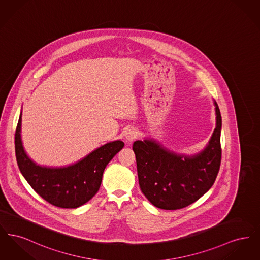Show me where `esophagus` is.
<instances>
[{"mask_svg": "<svg viewBox=\"0 0 260 260\" xmlns=\"http://www.w3.org/2000/svg\"><path fill=\"white\" fill-rule=\"evenodd\" d=\"M136 137H137V132H136V129H134V128L128 129V131L126 132V134H125V138H126V140L129 141V142L134 141Z\"/></svg>", "mask_w": 260, "mask_h": 260, "instance_id": "1", "label": "esophagus"}]
</instances>
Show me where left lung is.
Here are the masks:
<instances>
[{
  "label": "left lung",
  "mask_w": 260,
  "mask_h": 260,
  "mask_svg": "<svg viewBox=\"0 0 260 260\" xmlns=\"http://www.w3.org/2000/svg\"><path fill=\"white\" fill-rule=\"evenodd\" d=\"M216 126L206 148L193 156L177 154L154 139L137 140L138 182L149 202L161 210H179L193 204L213 185L221 162V115L214 101Z\"/></svg>",
  "instance_id": "1"
}]
</instances>
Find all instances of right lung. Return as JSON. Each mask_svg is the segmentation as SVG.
Returning a JSON list of instances; mask_svg holds the SVG:
<instances>
[{"mask_svg": "<svg viewBox=\"0 0 260 260\" xmlns=\"http://www.w3.org/2000/svg\"><path fill=\"white\" fill-rule=\"evenodd\" d=\"M20 133L21 113L14 137L18 168L38 195L63 209L79 208L98 193L106 166L124 145L121 140L112 141L73 165L61 168L42 167L26 154Z\"/></svg>", "mask_w": 260, "mask_h": 260, "instance_id": "1", "label": "right lung"}]
</instances>
